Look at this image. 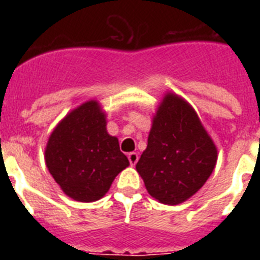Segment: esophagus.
Returning a JSON list of instances; mask_svg holds the SVG:
<instances>
[{"instance_id":"1","label":"esophagus","mask_w":260,"mask_h":260,"mask_svg":"<svg viewBox=\"0 0 260 260\" xmlns=\"http://www.w3.org/2000/svg\"><path fill=\"white\" fill-rule=\"evenodd\" d=\"M127 157H128V161H130V164L133 165V167H134L135 164H137V161H138V158H139V156H138V153L137 152H130L127 155Z\"/></svg>"}]
</instances>
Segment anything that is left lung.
Instances as JSON below:
<instances>
[{"mask_svg": "<svg viewBox=\"0 0 260 260\" xmlns=\"http://www.w3.org/2000/svg\"><path fill=\"white\" fill-rule=\"evenodd\" d=\"M216 160V146L197 112L182 98L168 92L135 167L148 194L169 206L187 201L208 180Z\"/></svg>", "mask_w": 260, "mask_h": 260, "instance_id": "left-lung-1", "label": "left lung"}]
</instances>
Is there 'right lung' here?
Segmentation results:
<instances>
[{
	"instance_id": "add662e5",
	"label": "right lung",
	"mask_w": 260,
	"mask_h": 260,
	"mask_svg": "<svg viewBox=\"0 0 260 260\" xmlns=\"http://www.w3.org/2000/svg\"><path fill=\"white\" fill-rule=\"evenodd\" d=\"M45 162L62 191L78 202H95L130 165L118 139L108 134L107 117L96 100L79 105L49 137Z\"/></svg>"
}]
</instances>
